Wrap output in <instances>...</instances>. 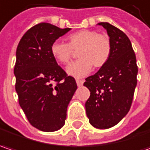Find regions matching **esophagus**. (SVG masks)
Here are the masks:
<instances>
[{"instance_id":"obj_1","label":"esophagus","mask_w":150,"mask_h":150,"mask_svg":"<svg viewBox=\"0 0 150 150\" xmlns=\"http://www.w3.org/2000/svg\"><path fill=\"white\" fill-rule=\"evenodd\" d=\"M84 81L83 80H81V79H76V83H77V86H81L83 85Z\"/></svg>"}]
</instances>
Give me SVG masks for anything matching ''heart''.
<instances>
[{"instance_id":"b5f03b06","label":"heart","mask_w":150,"mask_h":150,"mask_svg":"<svg viewBox=\"0 0 150 150\" xmlns=\"http://www.w3.org/2000/svg\"><path fill=\"white\" fill-rule=\"evenodd\" d=\"M68 43L59 40L51 46V52L58 63L67 64L78 50L80 57L67 67V73L74 77H83L93 69L101 68L109 61L111 54L110 37L93 30H81L67 37Z\"/></svg>"}]
</instances>
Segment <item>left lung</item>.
Instances as JSON below:
<instances>
[{
  "instance_id": "8db88e82",
  "label": "left lung",
  "mask_w": 150,
  "mask_h": 150,
  "mask_svg": "<svg viewBox=\"0 0 150 150\" xmlns=\"http://www.w3.org/2000/svg\"><path fill=\"white\" fill-rule=\"evenodd\" d=\"M111 41V54L105 65L86 78L90 91L86 102L91 125L107 129L118 124L130 110L137 86V65L135 52L127 35L109 23H99Z\"/></svg>"
}]
</instances>
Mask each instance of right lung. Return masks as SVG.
<instances>
[{
  "label": "right lung",
  "mask_w": 150,
  "mask_h": 150,
  "mask_svg": "<svg viewBox=\"0 0 150 150\" xmlns=\"http://www.w3.org/2000/svg\"><path fill=\"white\" fill-rule=\"evenodd\" d=\"M70 30L49 23L33 26L19 41L14 74L18 103L29 122L43 132H54L66 120L67 107L77 85L57 64L52 44Z\"/></svg>",
  "instance_id": "1"
}]
</instances>
